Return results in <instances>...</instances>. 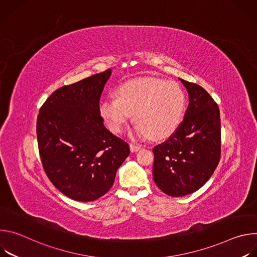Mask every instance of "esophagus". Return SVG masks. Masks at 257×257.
<instances>
[{
  "instance_id": "esophagus-1",
  "label": "esophagus",
  "mask_w": 257,
  "mask_h": 257,
  "mask_svg": "<svg viewBox=\"0 0 257 257\" xmlns=\"http://www.w3.org/2000/svg\"><path fill=\"white\" fill-rule=\"evenodd\" d=\"M141 149H142V145H140V144H135V143H131V144H130V151H131L132 153L138 152V151L141 150Z\"/></svg>"
}]
</instances>
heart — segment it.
Instances as JSON below:
<instances>
[{
  "label": "heart",
  "instance_id": "heart-1",
  "mask_svg": "<svg viewBox=\"0 0 257 257\" xmlns=\"http://www.w3.org/2000/svg\"><path fill=\"white\" fill-rule=\"evenodd\" d=\"M117 97L104 98L99 115L107 128L120 133L132 114L136 138L164 139L172 135L184 116L186 96L179 83L160 78L127 81L116 90Z\"/></svg>",
  "mask_w": 257,
  "mask_h": 257
}]
</instances>
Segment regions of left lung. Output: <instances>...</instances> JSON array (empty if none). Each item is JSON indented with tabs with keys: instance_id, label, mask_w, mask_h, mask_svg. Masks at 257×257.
I'll return each instance as SVG.
<instances>
[{
	"instance_id": "left-lung-1",
	"label": "left lung",
	"mask_w": 257,
	"mask_h": 257,
	"mask_svg": "<svg viewBox=\"0 0 257 257\" xmlns=\"http://www.w3.org/2000/svg\"><path fill=\"white\" fill-rule=\"evenodd\" d=\"M189 104L177 130L153 149L154 180L166 194L185 196L202 187L221 159V116L209 93L196 83L180 79Z\"/></svg>"
}]
</instances>
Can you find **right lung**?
<instances>
[{
  "label": "right lung",
  "mask_w": 257,
  "mask_h": 257,
  "mask_svg": "<svg viewBox=\"0 0 257 257\" xmlns=\"http://www.w3.org/2000/svg\"><path fill=\"white\" fill-rule=\"evenodd\" d=\"M111 69L55 90L36 121L39 152L53 185L67 197L93 201L114 184L130 154L127 142L109 132L99 98Z\"/></svg>",
  "instance_id": "add662e5"
}]
</instances>
